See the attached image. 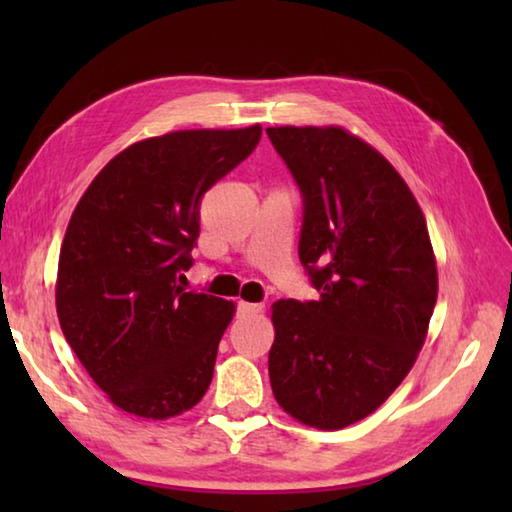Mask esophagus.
I'll return each mask as SVG.
<instances>
[{
    "instance_id": "34e87169",
    "label": "esophagus",
    "mask_w": 512,
    "mask_h": 512,
    "mask_svg": "<svg viewBox=\"0 0 512 512\" xmlns=\"http://www.w3.org/2000/svg\"><path fill=\"white\" fill-rule=\"evenodd\" d=\"M262 311H264L262 302H244V300L237 302L239 316H255V314H262Z\"/></svg>"
}]
</instances>
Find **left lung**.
Returning a JSON list of instances; mask_svg holds the SVG:
<instances>
[{"label": "left lung", "mask_w": 512, "mask_h": 512, "mask_svg": "<svg viewBox=\"0 0 512 512\" xmlns=\"http://www.w3.org/2000/svg\"><path fill=\"white\" fill-rule=\"evenodd\" d=\"M302 196L298 241L318 300L273 305L268 375L302 424L343 429L409 375L438 298L427 221L384 155L343 128H266Z\"/></svg>", "instance_id": "1"}]
</instances>
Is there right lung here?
<instances>
[{
	"label": "right lung",
	"instance_id": "add662e5",
	"mask_svg": "<svg viewBox=\"0 0 512 512\" xmlns=\"http://www.w3.org/2000/svg\"><path fill=\"white\" fill-rule=\"evenodd\" d=\"M262 128L178 131L121 151L67 225L56 309L69 348L103 393L140 418L201 402L235 305L185 291L201 201L255 151Z\"/></svg>",
	"mask_w": 512,
	"mask_h": 512
}]
</instances>
